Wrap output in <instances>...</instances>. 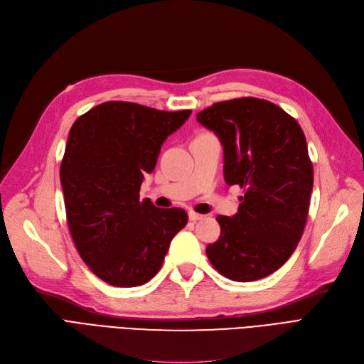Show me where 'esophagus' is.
Returning <instances> with one entry per match:
<instances>
[{
  "mask_svg": "<svg viewBox=\"0 0 364 364\" xmlns=\"http://www.w3.org/2000/svg\"><path fill=\"white\" fill-rule=\"evenodd\" d=\"M204 216L203 214H199V213H195V211H189V219L192 220V222H196V220H200L203 219Z\"/></svg>",
  "mask_w": 364,
  "mask_h": 364,
  "instance_id": "obj_1",
  "label": "esophagus"
}]
</instances>
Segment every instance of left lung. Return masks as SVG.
<instances>
[{
  "label": "left lung",
  "instance_id": "8db88e82",
  "mask_svg": "<svg viewBox=\"0 0 364 364\" xmlns=\"http://www.w3.org/2000/svg\"><path fill=\"white\" fill-rule=\"evenodd\" d=\"M223 146L226 184L245 189L232 218L218 216L220 237L207 257L225 277L270 276L297 247L311 204L314 168L304 133L272 102L241 97L196 115Z\"/></svg>",
  "mask_w": 364,
  "mask_h": 364
}]
</instances>
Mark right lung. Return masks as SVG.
Masks as SVG:
<instances>
[{
	"label": "right lung",
	"instance_id": "obj_1",
	"mask_svg": "<svg viewBox=\"0 0 364 364\" xmlns=\"http://www.w3.org/2000/svg\"><path fill=\"white\" fill-rule=\"evenodd\" d=\"M191 114L105 102L70 129L60 169L67 223L80 258L106 284L132 288L154 277L187 223L184 210L156 208L139 189Z\"/></svg>",
	"mask_w": 364,
	"mask_h": 364
}]
</instances>
